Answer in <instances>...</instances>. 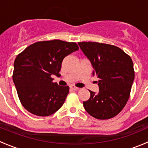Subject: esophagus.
Returning <instances> with one entry per match:
<instances>
[{"instance_id": "1", "label": "esophagus", "mask_w": 148, "mask_h": 148, "mask_svg": "<svg viewBox=\"0 0 148 148\" xmlns=\"http://www.w3.org/2000/svg\"><path fill=\"white\" fill-rule=\"evenodd\" d=\"M70 89H71V90L76 91V90H78V89H79V88L76 87V86H70Z\"/></svg>"}]
</instances>
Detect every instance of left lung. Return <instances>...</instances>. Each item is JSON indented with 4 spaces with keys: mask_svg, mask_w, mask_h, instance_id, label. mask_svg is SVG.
Instances as JSON below:
<instances>
[{
    "mask_svg": "<svg viewBox=\"0 0 148 148\" xmlns=\"http://www.w3.org/2000/svg\"><path fill=\"white\" fill-rule=\"evenodd\" d=\"M98 78L99 92H90L83 102L85 110L95 118L107 120L115 117L127 102L135 79L133 62L122 49L97 42L78 43Z\"/></svg>",
    "mask_w": 148,
    "mask_h": 148,
    "instance_id": "left-lung-1",
    "label": "left lung"
}]
</instances>
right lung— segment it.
I'll list each match as a JSON object with an SVG mask.
<instances>
[{
  "instance_id": "add662e5",
  "label": "right lung",
  "mask_w": 148,
  "mask_h": 148,
  "mask_svg": "<svg viewBox=\"0 0 148 148\" xmlns=\"http://www.w3.org/2000/svg\"><path fill=\"white\" fill-rule=\"evenodd\" d=\"M79 50L76 43L61 40L38 41L19 53L14 62L13 81L22 105L37 116H49L63 105L69 86L52 82L59 76L63 59Z\"/></svg>"
}]
</instances>
